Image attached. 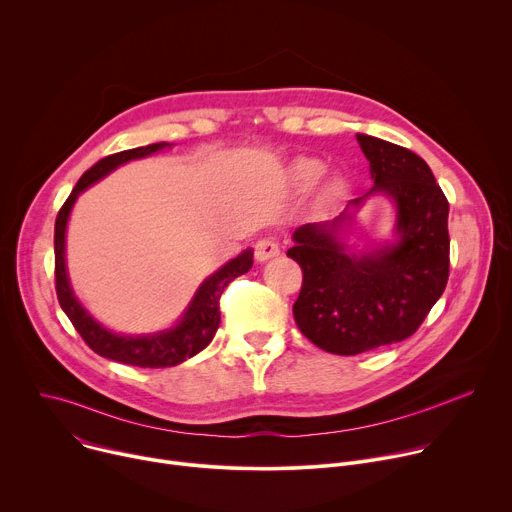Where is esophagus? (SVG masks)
<instances>
[{"mask_svg":"<svg viewBox=\"0 0 512 512\" xmlns=\"http://www.w3.org/2000/svg\"><path fill=\"white\" fill-rule=\"evenodd\" d=\"M279 255V243L275 241V239H261V241H257V245H255V259L257 261H269V259H273V257H277Z\"/></svg>","mask_w":512,"mask_h":512,"instance_id":"esophagus-1","label":"esophagus"}]
</instances>
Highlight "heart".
<instances>
[{
    "instance_id": "obj_1",
    "label": "heart",
    "mask_w": 512,
    "mask_h": 512,
    "mask_svg": "<svg viewBox=\"0 0 512 512\" xmlns=\"http://www.w3.org/2000/svg\"><path fill=\"white\" fill-rule=\"evenodd\" d=\"M322 174H324V164L314 158H300L294 162V166H291V180H294L298 188L314 186ZM340 190H342L340 180H332L324 186V196L334 198L340 194Z\"/></svg>"
}]
</instances>
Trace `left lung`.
I'll return each mask as SVG.
<instances>
[{"instance_id":"obj_1","label":"left lung","mask_w":512,"mask_h":512,"mask_svg":"<svg viewBox=\"0 0 512 512\" xmlns=\"http://www.w3.org/2000/svg\"><path fill=\"white\" fill-rule=\"evenodd\" d=\"M371 164L373 191L398 206L397 244L371 254H348L337 241L350 216V200L332 223L296 229L287 257L300 263L304 279L294 304L300 332L318 348L352 356L395 344L417 332L444 294L450 275V204L429 166L391 141L356 135Z\"/></svg>"}]
</instances>
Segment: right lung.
<instances>
[{
  "instance_id": "1",
  "label": "right lung",
  "mask_w": 512,
  "mask_h": 512,
  "mask_svg": "<svg viewBox=\"0 0 512 512\" xmlns=\"http://www.w3.org/2000/svg\"><path fill=\"white\" fill-rule=\"evenodd\" d=\"M162 148H170V143L160 141V143H150L143 145V148L135 150H125L113 156H107L99 160L91 170H87L77 186L72 188L70 196L62 204L56 216V225H54V281H56V296L58 304L72 322V326L77 328L81 338L89 344L91 350H95L99 356L131 364V367H141V369H166V367H176V364L184 362L186 358L198 354L202 348L210 344L214 338L218 324H221V310H218V302H221V296L225 287L239 275L247 273L253 265V251L247 249L227 265H223L216 273H212L208 279L202 281L198 287L196 296L192 298L190 306L186 308V314L182 320L166 332H158L152 336H119L103 328L97 320L91 318V314L81 306V302L72 294V287L68 283L66 275V263H64V235H66V223H68V214L72 210V204H75L77 196L113 172L117 166L150 156Z\"/></svg>"
}]
</instances>
